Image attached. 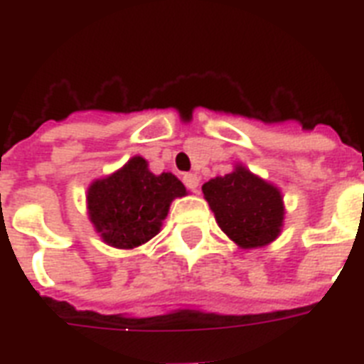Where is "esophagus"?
I'll use <instances>...</instances> for the list:
<instances>
[{
  "mask_svg": "<svg viewBox=\"0 0 364 364\" xmlns=\"http://www.w3.org/2000/svg\"><path fill=\"white\" fill-rule=\"evenodd\" d=\"M183 183H185V187L191 188V191H196L198 185H200V177L196 173H185L183 176Z\"/></svg>",
  "mask_w": 364,
  "mask_h": 364,
  "instance_id": "obj_1",
  "label": "esophagus"
}]
</instances>
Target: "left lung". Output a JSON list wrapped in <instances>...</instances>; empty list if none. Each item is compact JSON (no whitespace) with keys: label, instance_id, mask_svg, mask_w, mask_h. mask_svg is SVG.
<instances>
[{"label":"left lung","instance_id":"obj_1","mask_svg":"<svg viewBox=\"0 0 364 364\" xmlns=\"http://www.w3.org/2000/svg\"><path fill=\"white\" fill-rule=\"evenodd\" d=\"M202 191L218 226L239 247L254 249L277 239L284 218L279 188L237 166L205 183Z\"/></svg>","mask_w":364,"mask_h":364}]
</instances>
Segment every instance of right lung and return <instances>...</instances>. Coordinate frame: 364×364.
<instances>
[{"label": "right lung", "instance_id": "right-lung-1", "mask_svg": "<svg viewBox=\"0 0 364 364\" xmlns=\"http://www.w3.org/2000/svg\"><path fill=\"white\" fill-rule=\"evenodd\" d=\"M185 194L176 176H155L141 156H134L119 172L91 185L90 218L106 243L115 249H134L155 237L173 198Z\"/></svg>", "mask_w": 364, "mask_h": 364}]
</instances>
